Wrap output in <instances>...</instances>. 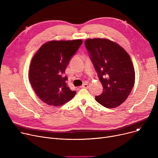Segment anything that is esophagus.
Segmentation results:
<instances>
[{
  "label": "esophagus",
  "mask_w": 158,
  "mask_h": 158,
  "mask_svg": "<svg viewBox=\"0 0 158 158\" xmlns=\"http://www.w3.org/2000/svg\"><path fill=\"white\" fill-rule=\"evenodd\" d=\"M88 87H89V86H88V84L87 83V82H86V83H85L81 86V88H88Z\"/></svg>",
  "instance_id": "esophagus-1"
}]
</instances>
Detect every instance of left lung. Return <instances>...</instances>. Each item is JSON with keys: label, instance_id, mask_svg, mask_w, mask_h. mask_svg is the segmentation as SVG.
Listing matches in <instances>:
<instances>
[{"label": "left lung", "instance_id": "1", "mask_svg": "<svg viewBox=\"0 0 158 158\" xmlns=\"http://www.w3.org/2000/svg\"><path fill=\"white\" fill-rule=\"evenodd\" d=\"M85 46L104 88L97 102L114 108L125 101L135 82L133 64L126 50L106 38H88Z\"/></svg>", "mask_w": 158, "mask_h": 158}]
</instances>
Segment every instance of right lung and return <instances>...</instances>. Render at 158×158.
Returning a JSON list of instances; mask_svg holds the SVG:
<instances>
[{
	"mask_svg": "<svg viewBox=\"0 0 158 158\" xmlns=\"http://www.w3.org/2000/svg\"><path fill=\"white\" fill-rule=\"evenodd\" d=\"M82 43V40L50 41L41 45L32 58L29 79L44 103L60 106L76 95V91H72L66 83L68 77L63 73Z\"/></svg>",
	"mask_w": 158,
	"mask_h": 158,
	"instance_id": "add662e5",
	"label": "right lung"
}]
</instances>
